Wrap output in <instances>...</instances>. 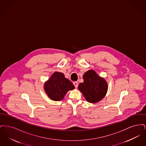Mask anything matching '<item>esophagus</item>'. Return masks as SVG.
Masks as SVG:
<instances>
[{
	"mask_svg": "<svg viewBox=\"0 0 146 146\" xmlns=\"http://www.w3.org/2000/svg\"><path fill=\"white\" fill-rule=\"evenodd\" d=\"M73 84H74V86L76 87V88H78V83L77 82H74L73 83Z\"/></svg>",
	"mask_w": 146,
	"mask_h": 146,
	"instance_id": "obj_1",
	"label": "esophagus"
}]
</instances>
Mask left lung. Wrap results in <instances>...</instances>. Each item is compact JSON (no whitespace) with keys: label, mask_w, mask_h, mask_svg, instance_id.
I'll return each instance as SVG.
<instances>
[{"label":"left lung","mask_w":146,"mask_h":146,"mask_svg":"<svg viewBox=\"0 0 146 146\" xmlns=\"http://www.w3.org/2000/svg\"><path fill=\"white\" fill-rule=\"evenodd\" d=\"M83 83L79 84L78 89L86 100L95 104L102 100L108 90V84L104 78L99 76L92 70L86 72L83 76Z\"/></svg>","instance_id":"left-lung-1"}]
</instances>
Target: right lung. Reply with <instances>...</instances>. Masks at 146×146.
<instances>
[{
    "label": "right lung",
    "mask_w": 146,
    "mask_h": 146,
    "mask_svg": "<svg viewBox=\"0 0 146 146\" xmlns=\"http://www.w3.org/2000/svg\"><path fill=\"white\" fill-rule=\"evenodd\" d=\"M74 88L73 83L65 78L63 73L59 72H54L44 85V89L48 96L55 101L63 100L68 91Z\"/></svg>",
    "instance_id": "right-lung-1"
}]
</instances>
